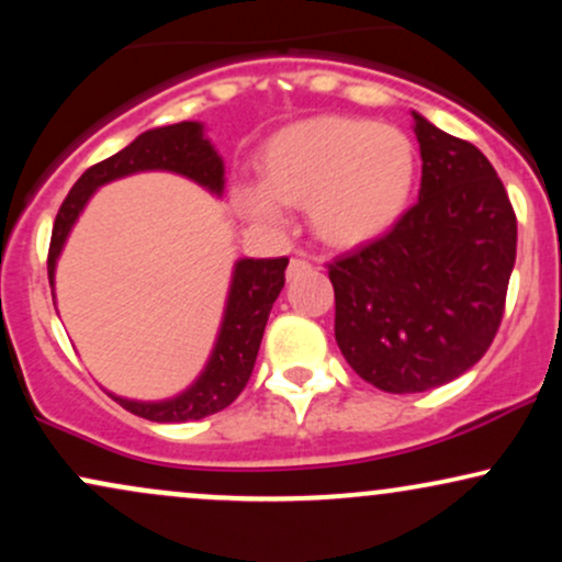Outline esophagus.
<instances>
[{"label": "esophagus", "mask_w": 562, "mask_h": 562, "mask_svg": "<svg viewBox=\"0 0 562 562\" xmlns=\"http://www.w3.org/2000/svg\"><path fill=\"white\" fill-rule=\"evenodd\" d=\"M312 267V263H308L306 259H299V256H295V259H290V267H288V280H293V277H299L303 269H308Z\"/></svg>", "instance_id": "esophagus-1"}]
</instances>
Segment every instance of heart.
<instances>
[{"label":"heart","instance_id":"1","mask_svg":"<svg viewBox=\"0 0 562 562\" xmlns=\"http://www.w3.org/2000/svg\"><path fill=\"white\" fill-rule=\"evenodd\" d=\"M261 182L235 184L237 211L259 224H282L280 203L308 209L322 243L353 248L378 240L409 205L417 150L402 128L348 115H317L267 139Z\"/></svg>","mask_w":562,"mask_h":562}]
</instances>
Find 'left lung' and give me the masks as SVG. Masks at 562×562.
Returning a JSON list of instances; mask_svg holds the SVG:
<instances>
[{"mask_svg":"<svg viewBox=\"0 0 562 562\" xmlns=\"http://www.w3.org/2000/svg\"><path fill=\"white\" fill-rule=\"evenodd\" d=\"M420 200L378 240L327 263L335 340L359 378L423 393L468 372L499 330L518 222L494 166L415 113Z\"/></svg>","mask_w":562,"mask_h":562,"instance_id":"obj_1","label":"left lung"}]
</instances>
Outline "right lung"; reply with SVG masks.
I'll return each instance as SVG.
<instances>
[{
    "label": "right lung",
    "instance_id": "add662e5",
    "mask_svg": "<svg viewBox=\"0 0 562 562\" xmlns=\"http://www.w3.org/2000/svg\"><path fill=\"white\" fill-rule=\"evenodd\" d=\"M153 169L182 173V177H190L198 184L209 187L216 195L224 187L222 158L216 156L211 142L203 137V126L195 124V121H182V124L150 128V132L139 134L121 153L89 166L79 177V182L70 187L55 216L53 240H49V285H53L55 261L60 256L63 243H66L70 227H74V222L79 218L81 209L92 198L97 187L126 177V173ZM285 256L282 259L237 261L216 348L211 353L205 372L190 391H184L177 398H169V402H128V398L113 396L115 402L132 415L153 423L203 420V417L216 415L224 406H229L240 396L245 385H248L250 372H254L269 312H272L277 295L285 285Z\"/></svg>",
    "mask_w": 562,
    "mask_h": 562
}]
</instances>
